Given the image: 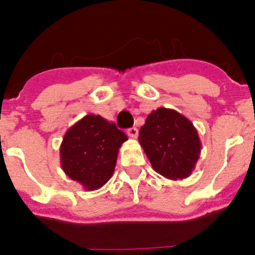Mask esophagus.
<instances>
[{
  "mask_svg": "<svg viewBox=\"0 0 255 255\" xmlns=\"http://www.w3.org/2000/svg\"><path fill=\"white\" fill-rule=\"evenodd\" d=\"M127 134L130 137H133V139H135V137L137 136V129H136L135 127H131V128H129V129L127 130Z\"/></svg>",
  "mask_w": 255,
  "mask_h": 255,
  "instance_id": "obj_1",
  "label": "esophagus"
}]
</instances>
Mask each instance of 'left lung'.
<instances>
[{"label":"left lung","mask_w":255,"mask_h":255,"mask_svg":"<svg viewBox=\"0 0 255 255\" xmlns=\"http://www.w3.org/2000/svg\"><path fill=\"white\" fill-rule=\"evenodd\" d=\"M137 139L153 170L169 180L191 176L200 157L197 128L176 110L158 108L152 111Z\"/></svg>","instance_id":"8db88e82"}]
</instances>
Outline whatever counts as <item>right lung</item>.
<instances>
[{
	"instance_id": "right-lung-1",
	"label": "right lung",
	"mask_w": 255,
	"mask_h": 255,
	"mask_svg": "<svg viewBox=\"0 0 255 255\" xmlns=\"http://www.w3.org/2000/svg\"><path fill=\"white\" fill-rule=\"evenodd\" d=\"M126 140L127 135L114 122L89 114L64 134L60 146L62 170L85 191H96L113 176L119 148Z\"/></svg>"
}]
</instances>
